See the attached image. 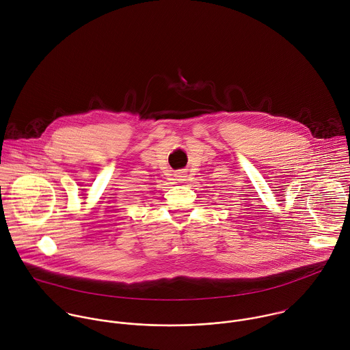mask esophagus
I'll list each match as a JSON object with an SVG mask.
<instances>
[{
  "instance_id": "obj_1",
  "label": "esophagus",
  "mask_w": 350,
  "mask_h": 350,
  "mask_svg": "<svg viewBox=\"0 0 350 350\" xmlns=\"http://www.w3.org/2000/svg\"><path fill=\"white\" fill-rule=\"evenodd\" d=\"M176 180H177L178 183L187 181V172H178V173L176 174Z\"/></svg>"
}]
</instances>
